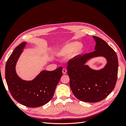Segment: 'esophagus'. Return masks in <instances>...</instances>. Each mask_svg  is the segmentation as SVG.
Segmentation results:
<instances>
[{
	"mask_svg": "<svg viewBox=\"0 0 126 126\" xmlns=\"http://www.w3.org/2000/svg\"><path fill=\"white\" fill-rule=\"evenodd\" d=\"M62 71H63V74H66V72H67V70L66 69H64V68H63V69Z\"/></svg>",
	"mask_w": 126,
	"mask_h": 126,
	"instance_id": "1",
	"label": "esophagus"
}]
</instances>
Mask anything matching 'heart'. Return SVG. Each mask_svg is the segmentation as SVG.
<instances>
[{
    "mask_svg": "<svg viewBox=\"0 0 126 126\" xmlns=\"http://www.w3.org/2000/svg\"><path fill=\"white\" fill-rule=\"evenodd\" d=\"M83 48L82 43L76 41L70 42L64 45L57 50L59 55H67L70 54L72 57H76L81 54Z\"/></svg>",
    "mask_w": 126,
    "mask_h": 126,
    "instance_id": "obj_1",
    "label": "heart"
}]
</instances>
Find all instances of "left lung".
Returning a JSON list of instances; mask_svg holds the SVG:
<instances>
[{
	"label": "left lung",
	"instance_id": "1",
	"mask_svg": "<svg viewBox=\"0 0 126 126\" xmlns=\"http://www.w3.org/2000/svg\"><path fill=\"white\" fill-rule=\"evenodd\" d=\"M93 37L96 42L94 51L74 57L69 60L67 66L72 93L78 99L87 102L100 101L108 96L115 87L118 69L115 51L104 40ZM100 56L107 62L102 68L96 70L85 64Z\"/></svg>",
	"mask_w": 126,
	"mask_h": 126
}]
</instances>
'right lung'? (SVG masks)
Returning <instances> with one entry per match:
<instances>
[{
	"label": "right lung",
	"mask_w": 126,
	"mask_h": 126,
	"mask_svg": "<svg viewBox=\"0 0 126 126\" xmlns=\"http://www.w3.org/2000/svg\"><path fill=\"white\" fill-rule=\"evenodd\" d=\"M26 42L15 48L6 64L5 78L11 94L15 100L28 107H38L50 101L62 77L63 67L53 71L42 70L32 80L19 77L16 70L18 60Z\"/></svg>",
	"instance_id": "add662e5"
}]
</instances>
